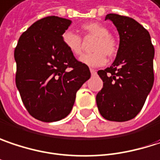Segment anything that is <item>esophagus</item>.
Returning a JSON list of instances; mask_svg holds the SVG:
<instances>
[{
	"mask_svg": "<svg viewBox=\"0 0 160 160\" xmlns=\"http://www.w3.org/2000/svg\"><path fill=\"white\" fill-rule=\"evenodd\" d=\"M90 70H91V73H92V75H96V74H97V71H96V69L91 68Z\"/></svg>",
	"mask_w": 160,
	"mask_h": 160,
	"instance_id": "1",
	"label": "esophagus"
}]
</instances>
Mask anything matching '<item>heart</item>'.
Listing matches in <instances>:
<instances>
[{"label":"heart","instance_id":"1","mask_svg":"<svg viewBox=\"0 0 160 160\" xmlns=\"http://www.w3.org/2000/svg\"><path fill=\"white\" fill-rule=\"evenodd\" d=\"M81 28L86 36L95 37L96 40L92 48L94 52L82 55L80 58V61L90 67L104 65L107 59L106 55L112 58L117 51V43L113 37L110 36L109 29L105 25L96 22H87ZM62 40L67 49L72 55L79 56L81 54L83 43L79 35L68 30L63 34Z\"/></svg>","mask_w":160,"mask_h":160}]
</instances>
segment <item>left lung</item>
<instances>
[{
  "label": "left lung",
  "mask_w": 160,
  "mask_h": 160,
  "mask_svg": "<svg viewBox=\"0 0 160 160\" xmlns=\"http://www.w3.org/2000/svg\"><path fill=\"white\" fill-rule=\"evenodd\" d=\"M105 20L116 27L120 43L113 63L98 71L103 86L96 102L103 118L125 122L138 115L152 89L155 49L148 31L136 20L116 13Z\"/></svg>",
  "instance_id": "left-lung-1"
}]
</instances>
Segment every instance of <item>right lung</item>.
I'll return each instance as SVG.
<instances>
[{
	"instance_id": "obj_1",
	"label": "right lung",
	"mask_w": 160,
	"mask_h": 160,
	"mask_svg": "<svg viewBox=\"0 0 160 160\" xmlns=\"http://www.w3.org/2000/svg\"><path fill=\"white\" fill-rule=\"evenodd\" d=\"M71 22L55 15L40 19L22 33L14 50L16 87L28 112L42 122L68 116L78 90L91 78L88 66L63 43Z\"/></svg>"
}]
</instances>
